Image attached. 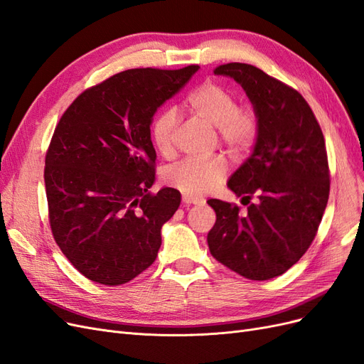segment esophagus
<instances>
[{"label": "esophagus", "instance_id": "34e87169", "mask_svg": "<svg viewBox=\"0 0 364 364\" xmlns=\"http://www.w3.org/2000/svg\"><path fill=\"white\" fill-rule=\"evenodd\" d=\"M182 202L185 203V205H200L202 203V200L200 199H197V197H193V196H190V194H182Z\"/></svg>", "mask_w": 364, "mask_h": 364}]
</instances>
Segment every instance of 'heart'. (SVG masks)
Returning a JSON list of instances; mask_svg holds the SVG:
<instances>
[{
	"label": "heart",
	"mask_w": 364,
	"mask_h": 364,
	"mask_svg": "<svg viewBox=\"0 0 364 364\" xmlns=\"http://www.w3.org/2000/svg\"><path fill=\"white\" fill-rule=\"evenodd\" d=\"M188 111L217 129L218 139L230 151H247L258 135V119L249 107H235V97L225 86L206 82L186 98ZM178 112L164 111L151 127V138L156 150L168 156L174 149V135L178 129ZM226 174V164L222 158L185 159L165 171L164 179L170 186L190 196H203L222 183Z\"/></svg>",
	"instance_id": "obj_1"
}]
</instances>
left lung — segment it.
Instances as JSON below:
<instances>
[{
	"mask_svg": "<svg viewBox=\"0 0 364 364\" xmlns=\"http://www.w3.org/2000/svg\"><path fill=\"white\" fill-rule=\"evenodd\" d=\"M214 74L234 79L253 106L258 135L250 156L230 174L228 188L247 205L208 200L217 220L208 232L211 255L253 281L279 277L310 247L329 196L323 134L311 107L290 86L247 63Z\"/></svg>",
	"mask_w": 364,
	"mask_h": 364,
	"instance_id": "obj_1",
	"label": "left lung"
}]
</instances>
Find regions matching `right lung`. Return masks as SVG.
I'll return each mask as SVG.
<instances>
[{
  "label": "right lung",
  "mask_w": 364,
  "mask_h": 364,
  "mask_svg": "<svg viewBox=\"0 0 364 364\" xmlns=\"http://www.w3.org/2000/svg\"><path fill=\"white\" fill-rule=\"evenodd\" d=\"M199 68L123 71L86 90L62 115L43 171L50 225L87 279L126 284L156 259L181 193H149L156 161L150 126Z\"/></svg>",
  "instance_id": "1"
}]
</instances>
